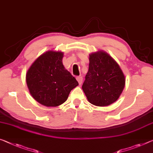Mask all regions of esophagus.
<instances>
[{"label": "esophagus", "instance_id": "1", "mask_svg": "<svg viewBox=\"0 0 153 153\" xmlns=\"http://www.w3.org/2000/svg\"><path fill=\"white\" fill-rule=\"evenodd\" d=\"M76 80H77V81L79 82V84L81 85L82 82H83V77H82V76H77Z\"/></svg>", "mask_w": 153, "mask_h": 153}]
</instances>
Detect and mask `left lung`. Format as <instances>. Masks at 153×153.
Here are the masks:
<instances>
[{"label":"left lung","instance_id":"left-lung-1","mask_svg":"<svg viewBox=\"0 0 153 153\" xmlns=\"http://www.w3.org/2000/svg\"><path fill=\"white\" fill-rule=\"evenodd\" d=\"M89 70L82 89L91 104L107 107L118 99L125 76L117 63L103 51L89 55Z\"/></svg>","mask_w":153,"mask_h":153}]
</instances>
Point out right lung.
<instances>
[{"label": "right lung", "mask_w": 153, "mask_h": 153, "mask_svg": "<svg viewBox=\"0 0 153 153\" xmlns=\"http://www.w3.org/2000/svg\"><path fill=\"white\" fill-rule=\"evenodd\" d=\"M63 57L62 51H48L39 56L27 70L26 81L30 95L44 106H59L79 85L63 66Z\"/></svg>", "instance_id": "1"}]
</instances>
